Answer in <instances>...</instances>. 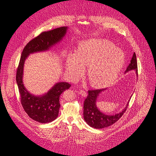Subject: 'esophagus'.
Listing matches in <instances>:
<instances>
[{
  "label": "esophagus",
  "mask_w": 156,
  "mask_h": 156,
  "mask_svg": "<svg viewBox=\"0 0 156 156\" xmlns=\"http://www.w3.org/2000/svg\"><path fill=\"white\" fill-rule=\"evenodd\" d=\"M79 94H80L81 95H82L83 97H86V96H87V93H86V92L84 91V90H80Z\"/></svg>",
  "instance_id": "obj_1"
}]
</instances>
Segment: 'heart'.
Instances as JSON below:
<instances>
[{"label":"heart","instance_id":"obj_1","mask_svg":"<svg viewBox=\"0 0 156 156\" xmlns=\"http://www.w3.org/2000/svg\"><path fill=\"white\" fill-rule=\"evenodd\" d=\"M125 55L112 42L103 39H90L81 44L76 54L67 57V71L73 80L82 75L83 66H88L89 83L97 88L112 85L123 66Z\"/></svg>","mask_w":156,"mask_h":156}]
</instances>
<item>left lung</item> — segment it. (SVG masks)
<instances>
[{
  "label": "left lung",
  "instance_id": "8db88e82",
  "mask_svg": "<svg viewBox=\"0 0 156 156\" xmlns=\"http://www.w3.org/2000/svg\"><path fill=\"white\" fill-rule=\"evenodd\" d=\"M131 70H135L138 76V67L136 54L134 52L130 63L126 68L125 72L129 71ZM105 88L97 89L88 90V95L84 101L83 105V117L87 123L96 129H101L108 127L112 124L115 123L118 121L122 114L126 112L128 108V104L125 108L120 113L114 114V115H107L101 112L96 106V101L99 94L104 91Z\"/></svg>",
  "mask_w": 156,
  "mask_h": 156
}]
</instances>
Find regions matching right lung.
I'll list each match as a JSON object with an SVG mask.
<instances>
[{"mask_svg":"<svg viewBox=\"0 0 156 156\" xmlns=\"http://www.w3.org/2000/svg\"><path fill=\"white\" fill-rule=\"evenodd\" d=\"M67 28L66 27H62L43 31L30 40L23 48L16 71V79L23 108L29 117L42 123L52 122L58 116L61 106L59 97L71 85L66 82H59L42 96L33 95L27 90L23 83L24 63L30 54L47 51L59 42L66 34Z\"/></svg>","mask_w":156,"mask_h":156,"instance_id":"obj_1","label":"right lung"}]
</instances>
